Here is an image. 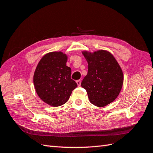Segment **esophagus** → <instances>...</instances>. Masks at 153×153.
Returning <instances> with one entry per match:
<instances>
[{
  "mask_svg": "<svg viewBox=\"0 0 153 153\" xmlns=\"http://www.w3.org/2000/svg\"><path fill=\"white\" fill-rule=\"evenodd\" d=\"M76 83H77V85H78V86L81 85V80H77L76 81Z\"/></svg>",
  "mask_w": 153,
  "mask_h": 153,
  "instance_id": "34e87169",
  "label": "esophagus"
}]
</instances>
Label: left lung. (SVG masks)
Returning <instances> with one entry per match:
<instances>
[{
    "label": "left lung",
    "instance_id": "8db88e82",
    "mask_svg": "<svg viewBox=\"0 0 153 153\" xmlns=\"http://www.w3.org/2000/svg\"><path fill=\"white\" fill-rule=\"evenodd\" d=\"M88 63V72L81 86L87 91L91 103L104 107L115 100L123 83L121 67L114 56L106 50L93 53L83 51Z\"/></svg>",
    "mask_w": 153,
    "mask_h": 153
}]
</instances>
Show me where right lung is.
<instances>
[{"label":"right lung","mask_w":153,"mask_h":153,"mask_svg":"<svg viewBox=\"0 0 153 153\" xmlns=\"http://www.w3.org/2000/svg\"><path fill=\"white\" fill-rule=\"evenodd\" d=\"M68 55L61 51L45 54L33 75L35 91L47 105L56 107L66 103L77 85L71 79V68L66 66Z\"/></svg>","instance_id":"right-lung-1"}]
</instances>
